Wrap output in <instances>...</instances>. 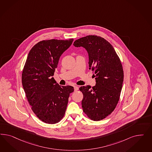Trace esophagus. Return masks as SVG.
<instances>
[{
    "mask_svg": "<svg viewBox=\"0 0 152 152\" xmlns=\"http://www.w3.org/2000/svg\"><path fill=\"white\" fill-rule=\"evenodd\" d=\"M78 86H74V90H75V91H77L78 90Z\"/></svg>",
    "mask_w": 152,
    "mask_h": 152,
    "instance_id": "obj_1",
    "label": "esophagus"
}]
</instances>
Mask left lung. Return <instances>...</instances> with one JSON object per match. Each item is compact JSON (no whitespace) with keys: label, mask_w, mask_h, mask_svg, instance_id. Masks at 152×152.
<instances>
[{"label":"left lung","mask_w":152,"mask_h":152,"mask_svg":"<svg viewBox=\"0 0 152 152\" xmlns=\"http://www.w3.org/2000/svg\"><path fill=\"white\" fill-rule=\"evenodd\" d=\"M88 53L89 69H91L96 85L80 88L83 92L82 107L88 118L104 119L114 110L119 100L124 80V71L114 47L102 37L89 35L74 42Z\"/></svg>","instance_id":"left-lung-1"}]
</instances>
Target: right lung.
Here are the masks:
<instances>
[{
	"label": "right lung",
	"mask_w": 152,
	"mask_h": 152,
	"mask_svg": "<svg viewBox=\"0 0 152 152\" xmlns=\"http://www.w3.org/2000/svg\"><path fill=\"white\" fill-rule=\"evenodd\" d=\"M74 39L39 42L30 50L22 74L26 96L33 113L44 123L54 124L64 116L74 87L62 86L52 76L60 56Z\"/></svg>",
	"instance_id": "obj_1"
}]
</instances>
